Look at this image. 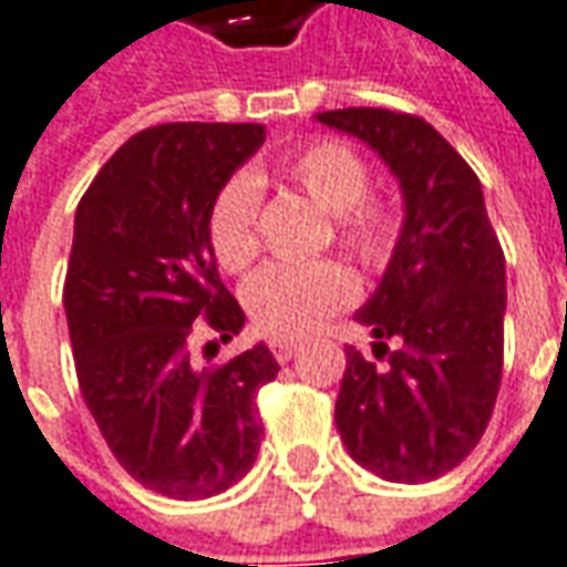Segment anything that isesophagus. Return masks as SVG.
Listing matches in <instances>:
<instances>
[{
    "label": "esophagus",
    "instance_id": "esophagus-1",
    "mask_svg": "<svg viewBox=\"0 0 567 567\" xmlns=\"http://www.w3.org/2000/svg\"><path fill=\"white\" fill-rule=\"evenodd\" d=\"M299 349H302V346L296 343V340H271V352H275L277 362H290Z\"/></svg>",
    "mask_w": 567,
    "mask_h": 567
}]
</instances>
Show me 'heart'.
Listing matches in <instances>:
<instances>
[{"instance_id": "1", "label": "heart", "mask_w": 567, "mask_h": 567, "mask_svg": "<svg viewBox=\"0 0 567 567\" xmlns=\"http://www.w3.org/2000/svg\"><path fill=\"white\" fill-rule=\"evenodd\" d=\"M280 174L311 203L337 218V239L364 268L390 261L399 239V215L390 203L368 196L371 168L340 140H311L280 162ZM258 186L249 174H234L215 193L205 234L224 271H243L258 256ZM355 296V280L340 261L265 265L246 280L243 302L261 333L292 340L306 337Z\"/></svg>"}]
</instances>
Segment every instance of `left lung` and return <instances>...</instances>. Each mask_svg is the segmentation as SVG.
<instances>
[{"label":"left lung","mask_w":567,"mask_h":567,"mask_svg":"<svg viewBox=\"0 0 567 567\" xmlns=\"http://www.w3.org/2000/svg\"><path fill=\"white\" fill-rule=\"evenodd\" d=\"M386 162L405 221L381 287L355 311L374 333L368 362L346 346L337 431L383 481H434L484 436L503 381L505 256L468 162L417 115L337 109L315 115ZM396 339L399 350L385 346Z\"/></svg>","instance_id":"left-lung-1"}]
</instances>
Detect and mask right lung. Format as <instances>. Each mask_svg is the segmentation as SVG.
<instances>
[{
  "mask_svg": "<svg viewBox=\"0 0 567 567\" xmlns=\"http://www.w3.org/2000/svg\"><path fill=\"white\" fill-rule=\"evenodd\" d=\"M265 143L261 124H158L102 165L74 215L64 315L83 402L121 468L171 499H208L256 465L265 343L224 364L193 324L234 340L246 315L208 246L215 193ZM218 343L205 346L208 352Z\"/></svg>",
  "mask_w": 567,
  "mask_h": 567,
  "instance_id": "add662e5",
  "label": "right lung"
}]
</instances>
